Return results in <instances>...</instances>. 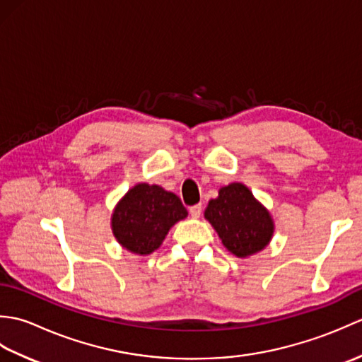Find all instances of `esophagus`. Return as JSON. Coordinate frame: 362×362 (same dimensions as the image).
<instances>
[{
  "label": "esophagus",
  "instance_id": "obj_1",
  "mask_svg": "<svg viewBox=\"0 0 362 362\" xmlns=\"http://www.w3.org/2000/svg\"><path fill=\"white\" fill-rule=\"evenodd\" d=\"M189 214H191V216H193V218H201V214H202V205L197 204V205L189 206Z\"/></svg>",
  "mask_w": 362,
  "mask_h": 362
}]
</instances>
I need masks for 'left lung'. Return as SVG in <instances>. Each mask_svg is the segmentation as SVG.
<instances>
[{"label": "left lung", "mask_w": 362, "mask_h": 362, "mask_svg": "<svg viewBox=\"0 0 362 362\" xmlns=\"http://www.w3.org/2000/svg\"><path fill=\"white\" fill-rule=\"evenodd\" d=\"M205 219L216 230L222 244L238 258L263 250L274 235V221L252 191L233 182L219 189L205 209Z\"/></svg>", "instance_id": "1"}]
</instances>
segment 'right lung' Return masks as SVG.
I'll use <instances>...</instances> for the list:
<instances>
[{"instance_id":"obj_1","label":"right lung","mask_w":362,"mask_h":362,"mask_svg":"<svg viewBox=\"0 0 362 362\" xmlns=\"http://www.w3.org/2000/svg\"><path fill=\"white\" fill-rule=\"evenodd\" d=\"M187 216V209L171 191L138 183L115 206L112 232L126 250L149 255L160 247L169 228Z\"/></svg>"}]
</instances>
